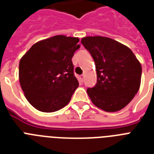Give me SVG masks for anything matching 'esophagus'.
<instances>
[{"instance_id": "1", "label": "esophagus", "mask_w": 154, "mask_h": 154, "mask_svg": "<svg viewBox=\"0 0 154 154\" xmlns=\"http://www.w3.org/2000/svg\"><path fill=\"white\" fill-rule=\"evenodd\" d=\"M79 79L81 81H84V79H85V75H80L79 76Z\"/></svg>"}]
</instances>
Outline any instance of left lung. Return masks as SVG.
I'll return each instance as SVG.
<instances>
[{"instance_id":"left-lung-1","label":"left lung","mask_w":154,"mask_h":154,"mask_svg":"<svg viewBox=\"0 0 154 154\" xmlns=\"http://www.w3.org/2000/svg\"><path fill=\"white\" fill-rule=\"evenodd\" d=\"M81 43L90 52L97 69V83L88 88L95 106L104 112L124 108L138 92L142 66L131 49L103 36H87Z\"/></svg>"}]
</instances>
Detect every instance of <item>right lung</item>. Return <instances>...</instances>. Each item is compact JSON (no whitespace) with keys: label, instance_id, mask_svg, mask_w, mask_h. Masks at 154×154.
Masks as SVG:
<instances>
[{"label":"right lung","instance_id":"obj_1","mask_svg":"<svg viewBox=\"0 0 154 154\" xmlns=\"http://www.w3.org/2000/svg\"><path fill=\"white\" fill-rule=\"evenodd\" d=\"M79 38L55 35L38 41L21 57L19 79L24 96L35 109L54 112L69 103L79 83L73 74Z\"/></svg>","mask_w":154,"mask_h":154}]
</instances>
